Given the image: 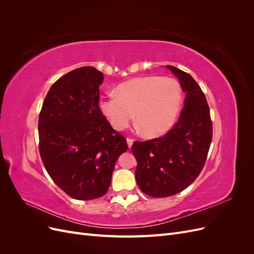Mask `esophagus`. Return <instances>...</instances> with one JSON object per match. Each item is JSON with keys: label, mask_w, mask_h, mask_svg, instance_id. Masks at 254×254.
<instances>
[{"label": "esophagus", "mask_w": 254, "mask_h": 254, "mask_svg": "<svg viewBox=\"0 0 254 254\" xmlns=\"http://www.w3.org/2000/svg\"><path fill=\"white\" fill-rule=\"evenodd\" d=\"M127 144H128V147L130 148L133 144V139H131V137H127Z\"/></svg>", "instance_id": "esophagus-1"}]
</instances>
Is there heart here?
<instances>
[{"label": "heart", "instance_id": "obj_1", "mask_svg": "<svg viewBox=\"0 0 254 254\" xmlns=\"http://www.w3.org/2000/svg\"><path fill=\"white\" fill-rule=\"evenodd\" d=\"M182 91L177 80L160 76L137 77L119 84L117 95L99 102V109L112 127L124 130L134 120L145 136L164 134L178 117Z\"/></svg>", "mask_w": 254, "mask_h": 254}]
</instances>
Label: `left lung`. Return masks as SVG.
<instances>
[{"instance_id": "8db88e82", "label": "left lung", "mask_w": 254, "mask_h": 254, "mask_svg": "<svg viewBox=\"0 0 254 254\" xmlns=\"http://www.w3.org/2000/svg\"><path fill=\"white\" fill-rule=\"evenodd\" d=\"M186 92L178 122L163 136L135 141L131 151L136 159L135 180L151 197L173 196L187 189L204 166L213 135L210 108L204 93L191 76L166 65Z\"/></svg>"}]
</instances>
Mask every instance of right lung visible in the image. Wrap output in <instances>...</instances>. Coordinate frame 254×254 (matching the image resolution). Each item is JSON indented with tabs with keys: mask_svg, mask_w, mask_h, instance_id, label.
I'll list each match as a JSON object with an SVG mask.
<instances>
[{
	"mask_svg": "<svg viewBox=\"0 0 254 254\" xmlns=\"http://www.w3.org/2000/svg\"><path fill=\"white\" fill-rule=\"evenodd\" d=\"M104 75L81 66L52 84L39 114V151L45 170L65 194L92 200L108 190L118 158L128 148L99 109Z\"/></svg>",
	"mask_w": 254,
	"mask_h": 254,
	"instance_id": "add662e5",
	"label": "right lung"
}]
</instances>
